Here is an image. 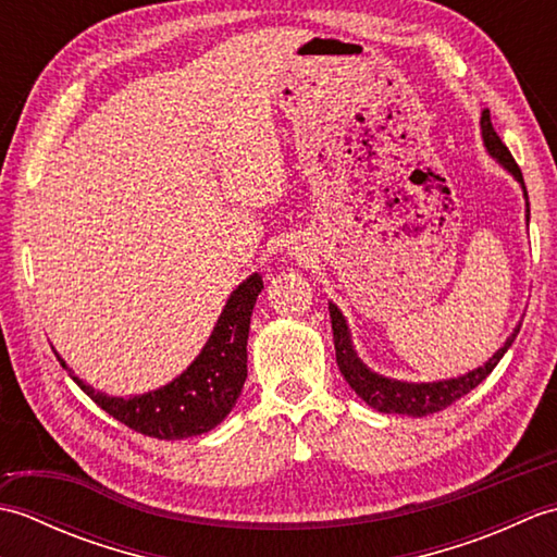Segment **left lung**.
Wrapping results in <instances>:
<instances>
[{
	"mask_svg": "<svg viewBox=\"0 0 557 557\" xmlns=\"http://www.w3.org/2000/svg\"><path fill=\"white\" fill-rule=\"evenodd\" d=\"M481 132H483V144H486L491 156L498 160L507 172H512L515 180L522 184L524 198H527V220H529V194L524 186L522 170H519V164L515 162L512 152L507 150L500 136L495 134L488 110H483V114H481ZM330 321H333L335 357H337L339 373L345 375V381L351 385L354 393H357L366 401V405L377 409V411L409 413V417H429V413L443 411L445 407L455 405L459 397L471 393V389H474L479 383L486 381L491 371L505 357V351L512 347L519 327H522L519 325L515 333L507 337L505 345L493 354V359H488L476 371H471L461 377H449V381H437V383H401V381H393V377H383V375H377V373L366 369L361 359L357 357V351H354V347H351L347 323L335 304H330Z\"/></svg>",
	"mask_w": 557,
	"mask_h": 557,
	"instance_id": "1",
	"label": "left lung"
}]
</instances>
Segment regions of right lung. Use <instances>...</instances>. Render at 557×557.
I'll use <instances>...</instances> for the list:
<instances>
[{
  "label": "right lung",
  "instance_id": "1",
  "mask_svg": "<svg viewBox=\"0 0 557 557\" xmlns=\"http://www.w3.org/2000/svg\"><path fill=\"white\" fill-rule=\"evenodd\" d=\"M260 289H263V280L258 272L242 282L232 292L203 351L176 381L156 393L128 399L96 393L90 385L78 381L62 359H57L100 409L136 433L158 437V441H182V437L208 433L227 417L236 405V397L242 395L246 381L248 325H251Z\"/></svg>",
  "mask_w": 557,
  "mask_h": 557
}]
</instances>
